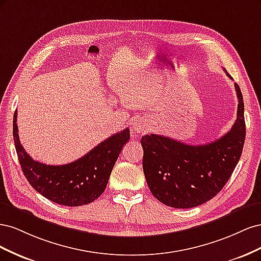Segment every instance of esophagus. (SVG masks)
<instances>
[{"mask_svg": "<svg viewBox=\"0 0 261 261\" xmlns=\"http://www.w3.org/2000/svg\"><path fill=\"white\" fill-rule=\"evenodd\" d=\"M133 128H134V130L137 132V133H143V132L146 130V124L143 121L138 120V121L134 123Z\"/></svg>", "mask_w": 261, "mask_h": 261, "instance_id": "obj_1", "label": "esophagus"}]
</instances>
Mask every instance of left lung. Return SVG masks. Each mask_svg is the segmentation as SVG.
<instances>
[{
	"label": "left lung",
	"mask_w": 261,
	"mask_h": 261,
	"mask_svg": "<svg viewBox=\"0 0 261 261\" xmlns=\"http://www.w3.org/2000/svg\"><path fill=\"white\" fill-rule=\"evenodd\" d=\"M234 86L239 99L238 118L220 139L193 146L154 134L141 137L147 184L162 203L177 209L200 206L212 199L231 177L246 136L243 94L240 86Z\"/></svg>",
	"instance_id": "8db88e82"
}]
</instances>
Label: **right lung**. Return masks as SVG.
<instances>
[{"instance_id": "obj_1", "label": "right lung", "mask_w": 261, "mask_h": 261, "mask_svg": "<svg viewBox=\"0 0 261 261\" xmlns=\"http://www.w3.org/2000/svg\"><path fill=\"white\" fill-rule=\"evenodd\" d=\"M14 113L13 136L20 168L29 184L46 199L62 206L78 207L90 203L102 195L123 146L129 139V129L114 134L80 159L63 165H48L34 160L22 148Z\"/></svg>"}]
</instances>
